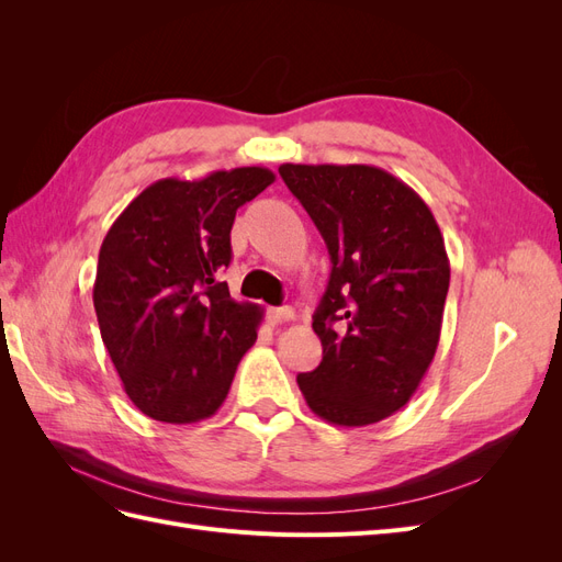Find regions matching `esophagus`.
I'll return each mask as SVG.
<instances>
[{"label": "esophagus", "mask_w": 562, "mask_h": 562, "mask_svg": "<svg viewBox=\"0 0 562 562\" xmlns=\"http://www.w3.org/2000/svg\"><path fill=\"white\" fill-rule=\"evenodd\" d=\"M267 318L271 326H281V323L293 321L295 312L291 307H271V310H267Z\"/></svg>", "instance_id": "1"}]
</instances>
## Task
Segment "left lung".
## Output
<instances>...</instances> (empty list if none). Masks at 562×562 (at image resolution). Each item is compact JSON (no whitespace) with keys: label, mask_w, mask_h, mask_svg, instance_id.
I'll return each mask as SVG.
<instances>
[{"label":"left lung","mask_w":562,"mask_h":562,"mask_svg":"<svg viewBox=\"0 0 562 562\" xmlns=\"http://www.w3.org/2000/svg\"><path fill=\"white\" fill-rule=\"evenodd\" d=\"M330 252L312 328L323 359L297 375L312 413L368 427L413 398L440 339L450 262L436 217L403 180L366 164H281Z\"/></svg>","instance_id":"obj_1"}]
</instances>
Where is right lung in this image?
Segmentation results:
<instances>
[{"instance_id": "right-lung-1", "label": "right lung", "mask_w": 562, "mask_h": 562, "mask_svg": "<svg viewBox=\"0 0 562 562\" xmlns=\"http://www.w3.org/2000/svg\"><path fill=\"white\" fill-rule=\"evenodd\" d=\"M274 182L262 166L151 182L114 220L98 255L93 307L138 411L166 424L217 413L262 310L215 274L232 260L236 211Z\"/></svg>"}]
</instances>
